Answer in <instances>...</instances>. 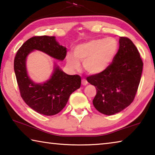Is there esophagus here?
<instances>
[{
  "label": "esophagus",
  "mask_w": 155,
  "mask_h": 155,
  "mask_svg": "<svg viewBox=\"0 0 155 155\" xmlns=\"http://www.w3.org/2000/svg\"><path fill=\"white\" fill-rule=\"evenodd\" d=\"M81 83H82L83 85H87L88 82H87V80L85 79V78H83L82 81H81Z\"/></svg>",
  "instance_id": "esophagus-1"
}]
</instances>
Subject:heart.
<instances>
[{
	"instance_id": "1",
	"label": "heart",
	"mask_w": 155,
	"mask_h": 155,
	"mask_svg": "<svg viewBox=\"0 0 155 155\" xmlns=\"http://www.w3.org/2000/svg\"><path fill=\"white\" fill-rule=\"evenodd\" d=\"M117 50L118 44L114 38L91 40L76 46L74 56L67 54V65L72 70H79L81 62L86 72L91 74H99L110 66Z\"/></svg>"
}]
</instances>
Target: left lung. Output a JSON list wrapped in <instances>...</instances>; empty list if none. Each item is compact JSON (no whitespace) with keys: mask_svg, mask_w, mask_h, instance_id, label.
<instances>
[{"mask_svg":"<svg viewBox=\"0 0 155 155\" xmlns=\"http://www.w3.org/2000/svg\"><path fill=\"white\" fill-rule=\"evenodd\" d=\"M119 44V50L110 66L104 72L87 78L88 83L96 89L94 107L107 115L117 114L130 105L142 73V60L133 41L120 37Z\"/></svg>","mask_w":155,"mask_h":155,"instance_id":"8db88e82","label":"left lung"}]
</instances>
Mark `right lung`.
I'll return each mask as SVG.
<instances>
[{
  "instance_id": "add662e5",
  "label": "right lung",
  "mask_w": 155,
  "mask_h": 155,
  "mask_svg": "<svg viewBox=\"0 0 155 155\" xmlns=\"http://www.w3.org/2000/svg\"><path fill=\"white\" fill-rule=\"evenodd\" d=\"M34 51L63 61L66 56V48L60 45L54 36L33 37L22 44L14 59L15 77L26 104L40 114L55 115L66 105L71 94L80 88L81 77L67 74L54 62L51 77L44 83H35L30 78L27 69V57Z\"/></svg>"
}]
</instances>
